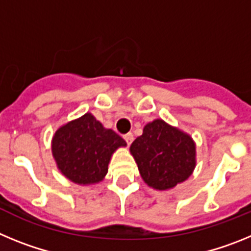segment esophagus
I'll return each instance as SVG.
<instances>
[{"instance_id": "obj_1", "label": "esophagus", "mask_w": 251, "mask_h": 251, "mask_svg": "<svg viewBox=\"0 0 251 251\" xmlns=\"http://www.w3.org/2000/svg\"><path fill=\"white\" fill-rule=\"evenodd\" d=\"M123 138H124V141L127 142V145L129 146L130 143L133 142V134H132V133H127V134H124Z\"/></svg>"}]
</instances>
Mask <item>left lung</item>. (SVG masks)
<instances>
[{
	"label": "left lung",
	"mask_w": 251,
	"mask_h": 251,
	"mask_svg": "<svg viewBox=\"0 0 251 251\" xmlns=\"http://www.w3.org/2000/svg\"><path fill=\"white\" fill-rule=\"evenodd\" d=\"M130 152L148 186L172 188L191 176L195 168V143L186 133L161 119L148 123L133 142Z\"/></svg>",
	"instance_id": "obj_1"
}]
</instances>
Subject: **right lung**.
Segmentation results:
<instances>
[{"instance_id": "right-lung-1", "label": "right lung", "mask_w": 251, "mask_h": 251, "mask_svg": "<svg viewBox=\"0 0 251 251\" xmlns=\"http://www.w3.org/2000/svg\"><path fill=\"white\" fill-rule=\"evenodd\" d=\"M126 145L122 137L86 113L56 130L52 154L64 176L79 185H90L103 179L113 152Z\"/></svg>"}]
</instances>
